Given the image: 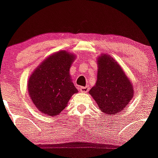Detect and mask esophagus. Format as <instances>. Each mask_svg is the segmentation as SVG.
<instances>
[{"label":"esophagus","mask_w":158,"mask_h":158,"mask_svg":"<svg viewBox=\"0 0 158 158\" xmlns=\"http://www.w3.org/2000/svg\"><path fill=\"white\" fill-rule=\"evenodd\" d=\"M79 89V90H80L81 92H83V93H86V92L89 91V88L88 87V86H80Z\"/></svg>","instance_id":"1"}]
</instances>
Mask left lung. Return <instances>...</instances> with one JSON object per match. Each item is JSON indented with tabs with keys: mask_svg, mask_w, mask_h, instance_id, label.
<instances>
[{
	"mask_svg": "<svg viewBox=\"0 0 158 158\" xmlns=\"http://www.w3.org/2000/svg\"><path fill=\"white\" fill-rule=\"evenodd\" d=\"M97 62V82L89 93L104 113L116 115L127 107L134 96L133 85L109 55L102 54Z\"/></svg>",
	"mask_w": 158,
	"mask_h": 158,
	"instance_id": "8db88e82",
	"label": "left lung"
}]
</instances>
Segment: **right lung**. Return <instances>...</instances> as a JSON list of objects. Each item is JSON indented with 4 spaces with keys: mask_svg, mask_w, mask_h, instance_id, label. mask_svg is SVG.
<instances>
[{
    "mask_svg": "<svg viewBox=\"0 0 158 158\" xmlns=\"http://www.w3.org/2000/svg\"><path fill=\"white\" fill-rule=\"evenodd\" d=\"M76 56L67 51L56 52L42 62L28 81V92L37 109L56 116L65 109L78 89L71 79V65Z\"/></svg>",
    "mask_w": 158,
    "mask_h": 158,
    "instance_id": "add662e5",
    "label": "right lung"
}]
</instances>
